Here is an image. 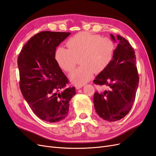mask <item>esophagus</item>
<instances>
[{"instance_id": "obj_1", "label": "esophagus", "mask_w": 156, "mask_h": 156, "mask_svg": "<svg viewBox=\"0 0 156 156\" xmlns=\"http://www.w3.org/2000/svg\"><path fill=\"white\" fill-rule=\"evenodd\" d=\"M75 88H76V89L79 90L83 87V85H80V84H75Z\"/></svg>"}]
</instances>
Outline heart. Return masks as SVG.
Returning <instances> with one entry per match:
<instances>
[{"label":"heart","mask_w":156,"mask_h":156,"mask_svg":"<svg viewBox=\"0 0 156 156\" xmlns=\"http://www.w3.org/2000/svg\"><path fill=\"white\" fill-rule=\"evenodd\" d=\"M66 49H56L55 59L58 66L66 72L75 68L79 59L81 66L69 75L70 81L75 84L88 82L94 73L104 71L112 62L116 45L109 37L88 32H81L68 41Z\"/></svg>","instance_id":"b5f03b06"}]
</instances>
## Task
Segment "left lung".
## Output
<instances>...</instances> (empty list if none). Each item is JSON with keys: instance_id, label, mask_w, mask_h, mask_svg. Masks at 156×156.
Segmentation results:
<instances>
[{"instance_id": "left-lung-1", "label": "left lung", "mask_w": 156, "mask_h": 156, "mask_svg": "<svg viewBox=\"0 0 156 156\" xmlns=\"http://www.w3.org/2000/svg\"><path fill=\"white\" fill-rule=\"evenodd\" d=\"M113 41L115 36L111 34ZM119 40L111 64L98 74L94 83L107 85L109 90L98 91L94 95V104L97 114L108 122L119 120L131 109L139 85L135 51L124 37L117 35Z\"/></svg>"}]
</instances>
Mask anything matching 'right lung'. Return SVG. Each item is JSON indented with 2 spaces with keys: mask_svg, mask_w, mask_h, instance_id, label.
<instances>
[{
  "mask_svg": "<svg viewBox=\"0 0 156 156\" xmlns=\"http://www.w3.org/2000/svg\"><path fill=\"white\" fill-rule=\"evenodd\" d=\"M70 32L43 31L30 37L17 59L20 87L34 114L48 122L64 119L76 94L55 59L56 47Z\"/></svg>",
  "mask_w": 156,
  "mask_h": 156,
  "instance_id": "add662e5",
  "label": "right lung"
}]
</instances>
